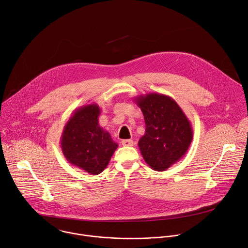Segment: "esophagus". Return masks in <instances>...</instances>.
<instances>
[{"label":"esophagus","mask_w":248,"mask_h":248,"mask_svg":"<svg viewBox=\"0 0 248 248\" xmlns=\"http://www.w3.org/2000/svg\"><path fill=\"white\" fill-rule=\"evenodd\" d=\"M121 143H122L123 146H128V147H130V146L133 145V141H132L131 139H124V140H122Z\"/></svg>","instance_id":"1"}]
</instances>
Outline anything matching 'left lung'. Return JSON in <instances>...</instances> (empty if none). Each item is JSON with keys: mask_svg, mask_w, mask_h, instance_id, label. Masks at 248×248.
Instances as JSON below:
<instances>
[{"mask_svg": "<svg viewBox=\"0 0 248 248\" xmlns=\"http://www.w3.org/2000/svg\"><path fill=\"white\" fill-rule=\"evenodd\" d=\"M134 102L146 125L138 141L141 155L154 170H166L187 152L193 137L190 122L170 96L153 92L135 97Z\"/></svg>", "mask_w": 248, "mask_h": 248, "instance_id": "8db88e82", "label": "left lung"}]
</instances>
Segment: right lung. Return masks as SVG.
<instances>
[{
    "mask_svg": "<svg viewBox=\"0 0 248 248\" xmlns=\"http://www.w3.org/2000/svg\"><path fill=\"white\" fill-rule=\"evenodd\" d=\"M100 113L97 104L75 110L61 137L62 151L67 162L90 174L102 172L119 146L99 125Z\"/></svg>",
    "mask_w": 248,
    "mask_h": 248,
    "instance_id": "1",
    "label": "right lung"
}]
</instances>
